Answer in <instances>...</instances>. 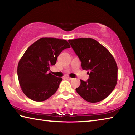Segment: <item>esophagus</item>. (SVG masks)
Listing matches in <instances>:
<instances>
[{"label": "esophagus", "instance_id": "esophagus-1", "mask_svg": "<svg viewBox=\"0 0 135 135\" xmlns=\"http://www.w3.org/2000/svg\"><path fill=\"white\" fill-rule=\"evenodd\" d=\"M65 78L66 79H67V80H71L73 79L72 78H71V77H65Z\"/></svg>", "mask_w": 135, "mask_h": 135}]
</instances>
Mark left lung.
I'll list each match as a JSON object with an SVG mask.
<instances>
[{
  "label": "left lung",
  "mask_w": 135,
  "mask_h": 135,
  "mask_svg": "<svg viewBox=\"0 0 135 135\" xmlns=\"http://www.w3.org/2000/svg\"><path fill=\"white\" fill-rule=\"evenodd\" d=\"M79 56L83 70H89L87 81L80 80L76 92L86 101H101L117 84L118 68L115 59L105 47L91 38L68 40Z\"/></svg>",
  "instance_id": "1"
}]
</instances>
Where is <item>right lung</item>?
Returning <instances> with one entry per match:
<instances>
[{
	"mask_svg": "<svg viewBox=\"0 0 135 135\" xmlns=\"http://www.w3.org/2000/svg\"><path fill=\"white\" fill-rule=\"evenodd\" d=\"M69 47L66 40L53 37L41 38L28 47L17 67L20 86L27 97L44 101L56 92L62 79L47 71L61 52Z\"/></svg>",
	"mask_w": 135,
	"mask_h": 135,
	"instance_id": "1",
	"label": "right lung"
}]
</instances>
